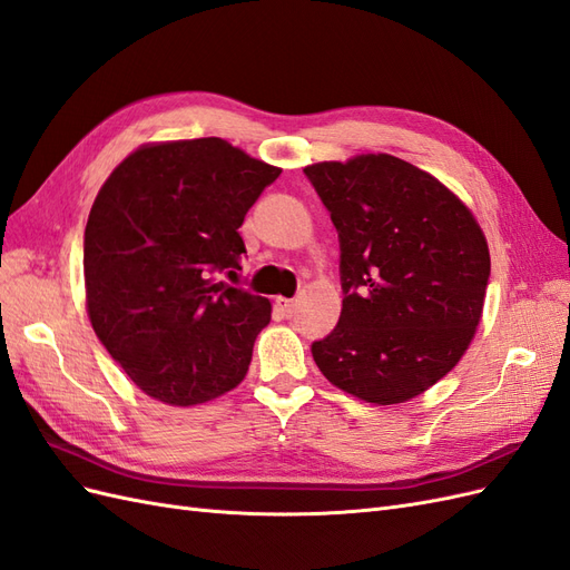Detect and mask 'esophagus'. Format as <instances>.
<instances>
[{"instance_id": "obj_1", "label": "esophagus", "mask_w": 570, "mask_h": 570, "mask_svg": "<svg viewBox=\"0 0 570 570\" xmlns=\"http://www.w3.org/2000/svg\"><path fill=\"white\" fill-rule=\"evenodd\" d=\"M275 308H278V312H281L285 318H289L292 314H295L297 302H295V299H285V297H275Z\"/></svg>"}]
</instances>
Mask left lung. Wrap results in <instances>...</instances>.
<instances>
[{"instance_id": "8db88e82", "label": "left lung", "mask_w": 570, "mask_h": 570, "mask_svg": "<svg viewBox=\"0 0 570 570\" xmlns=\"http://www.w3.org/2000/svg\"><path fill=\"white\" fill-rule=\"evenodd\" d=\"M340 235L342 314L314 342L321 373L368 404L413 400L450 373L482 318L488 239L450 187L392 154L304 168Z\"/></svg>"}]
</instances>
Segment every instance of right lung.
Returning a JSON list of instances; mask_svg holds the SVG:
<instances>
[{
	"label": "right lung",
	"instance_id": "right-lung-1",
	"mask_svg": "<svg viewBox=\"0 0 570 570\" xmlns=\"http://www.w3.org/2000/svg\"><path fill=\"white\" fill-rule=\"evenodd\" d=\"M278 176L220 137H199L137 147L97 193L85 306L107 352L154 400L195 406L245 381L271 302L212 273L243 268L237 228Z\"/></svg>",
	"mask_w": 570,
	"mask_h": 570
}]
</instances>
